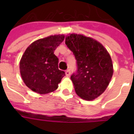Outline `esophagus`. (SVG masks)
Listing matches in <instances>:
<instances>
[{
  "label": "esophagus",
  "mask_w": 134,
  "mask_h": 134,
  "mask_svg": "<svg viewBox=\"0 0 134 134\" xmlns=\"http://www.w3.org/2000/svg\"><path fill=\"white\" fill-rule=\"evenodd\" d=\"M65 74H66V76H70V74H71V71H70V70L69 69H67V71H65Z\"/></svg>",
  "instance_id": "obj_1"
}]
</instances>
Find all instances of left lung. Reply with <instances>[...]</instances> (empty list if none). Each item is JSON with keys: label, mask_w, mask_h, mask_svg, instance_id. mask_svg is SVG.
Returning a JSON list of instances; mask_svg holds the SVG:
<instances>
[{"label": "left lung", "mask_w": 134, "mask_h": 134, "mask_svg": "<svg viewBox=\"0 0 134 134\" xmlns=\"http://www.w3.org/2000/svg\"><path fill=\"white\" fill-rule=\"evenodd\" d=\"M65 44L77 63V71L71 76L76 92L83 99H94L105 91L112 78L110 55L101 43L83 35L70 34Z\"/></svg>", "instance_id": "1"}]
</instances>
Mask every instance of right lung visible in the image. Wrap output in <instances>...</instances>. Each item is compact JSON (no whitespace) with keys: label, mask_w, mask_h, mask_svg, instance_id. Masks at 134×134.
Here are the masks:
<instances>
[{"label":"right lung","mask_w":134,"mask_h":134,"mask_svg":"<svg viewBox=\"0 0 134 134\" xmlns=\"http://www.w3.org/2000/svg\"><path fill=\"white\" fill-rule=\"evenodd\" d=\"M64 39L63 35H51L36 40L26 48L20 60V73L31 90L44 94L58 88L65 73L58 69L54 51Z\"/></svg>","instance_id":"obj_1"}]
</instances>
